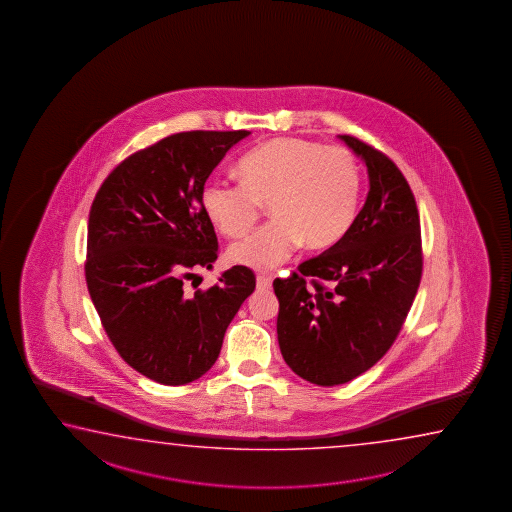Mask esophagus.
<instances>
[{
  "label": "esophagus",
  "instance_id": "obj_1",
  "mask_svg": "<svg viewBox=\"0 0 512 512\" xmlns=\"http://www.w3.org/2000/svg\"><path fill=\"white\" fill-rule=\"evenodd\" d=\"M256 286H258V290H269L270 286H272V278H269V276H258L256 278Z\"/></svg>",
  "mask_w": 512,
  "mask_h": 512
}]
</instances>
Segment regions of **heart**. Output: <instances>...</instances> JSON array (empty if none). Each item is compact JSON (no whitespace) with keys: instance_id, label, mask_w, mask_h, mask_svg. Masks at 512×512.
Returning a JSON list of instances; mask_svg holds the SVG:
<instances>
[{"instance_id":"1","label":"heart","mask_w":512,"mask_h":512,"mask_svg":"<svg viewBox=\"0 0 512 512\" xmlns=\"http://www.w3.org/2000/svg\"><path fill=\"white\" fill-rule=\"evenodd\" d=\"M242 181L213 177L202 206L218 231L238 238L269 204L272 222L234 243L227 258L254 270L274 269L303 245L324 251L353 226L360 200V168L344 148L299 138L270 139L240 161Z\"/></svg>"}]
</instances>
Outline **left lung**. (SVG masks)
Returning a JSON list of instances; mask_svg holds the SVG:
<instances>
[{"label":"left lung","mask_w":512,"mask_h":512,"mask_svg":"<svg viewBox=\"0 0 512 512\" xmlns=\"http://www.w3.org/2000/svg\"><path fill=\"white\" fill-rule=\"evenodd\" d=\"M367 166L369 193L346 236L288 279H274L278 342L306 382L333 387L371 369L398 337L421 281L416 199L398 166L338 136Z\"/></svg>","instance_id":"obj_1"}]
</instances>
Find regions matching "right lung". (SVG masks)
<instances>
[{"label": "right lung", "mask_w": 512, "mask_h": 512, "mask_svg": "<svg viewBox=\"0 0 512 512\" xmlns=\"http://www.w3.org/2000/svg\"><path fill=\"white\" fill-rule=\"evenodd\" d=\"M249 134L168 136L116 166L93 200L87 290L116 351L154 382L184 385L208 373L229 322L254 292L252 270L236 265L206 292L184 294V279L217 260L202 188L227 150Z\"/></svg>", "instance_id": "right-lung-1"}]
</instances>
